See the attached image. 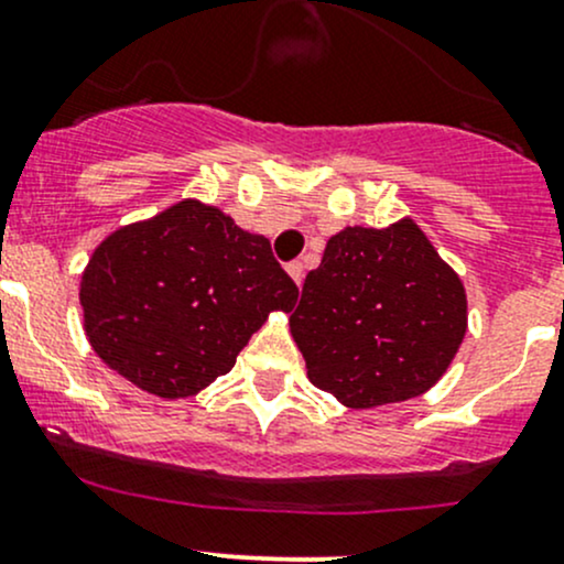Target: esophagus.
Segmentation results:
<instances>
[{
    "label": "esophagus",
    "mask_w": 564,
    "mask_h": 564,
    "mask_svg": "<svg viewBox=\"0 0 564 564\" xmlns=\"http://www.w3.org/2000/svg\"><path fill=\"white\" fill-rule=\"evenodd\" d=\"M288 274L293 276L295 284H301V282H304V263H301V260H290Z\"/></svg>",
    "instance_id": "1"
}]
</instances>
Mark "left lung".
<instances>
[{"instance_id":"obj_1","label":"left lung","mask_w":564,"mask_h":564,"mask_svg":"<svg viewBox=\"0 0 564 564\" xmlns=\"http://www.w3.org/2000/svg\"><path fill=\"white\" fill-rule=\"evenodd\" d=\"M465 290L411 220L330 236L290 330L308 379L352 409L430 390L465 336Z\"/></svg>"}]
</instances>
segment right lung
I'll list each match as a JSON object with an SVG mask.
<instances>
[{"label":"right lung","mask_w":564,"mask_h":564,"mask_svg":"<svg viewBox=\"0 0 564 564\" xmlns=\"http://www.w3.org/2000/svg\"><path fill=\"white\" fill-rule=\"evenodd\" d=\"M295 299L269 239L198 202L107 236L80 284L90 347L159 398L196 395L231 371L269 312Z\"/></svg>","instance_id":"right-lung-1"}]
</instances>
